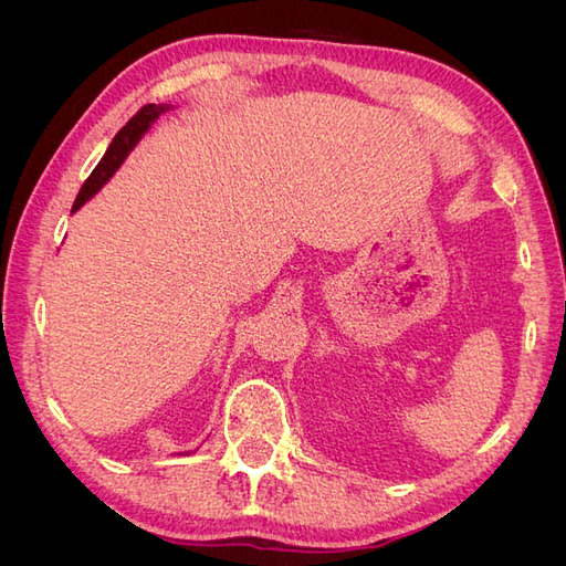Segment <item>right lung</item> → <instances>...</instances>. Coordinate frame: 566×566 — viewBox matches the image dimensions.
<instances>
[{"label": "right lung", "instance_id": "obj_1", "mask_svg": "<svg viewBox=\"0 0 566 566\" xmlns=\"http://www.w3.org/2000/svg\"><path fill=\"white\" fill-rule=\"evenodd\" d=\"M165 111H169V106L148 104V106H144L139 113H136L123 129H119V132L115 134V139L111 142V146H108V150H106V156L101 158V163L96 165V169L90 175V179L84 181V186L80 188V193H77L75 205H73V212L80 210L82 205L87 202V200L98 191V188L104 186V184L113 177L115 169H117L119 165H123V160L127 158V153H129L136 144H139L144 132H148V127H150L153 123H156V119H158Z\"/></svg>", "mask_w": 566, "mask_h": 566}]
</instances>
